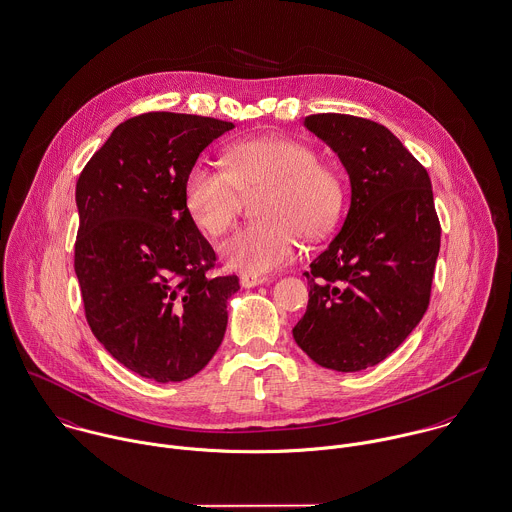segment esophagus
Returning <instances> with one entry per match:
<instances>
[{
  "instance_id": "34e87169",
  "label": "esophagus",
  "mask_w": 512,
  "mask_h": 512,
  "mask_svg": "<svg viewBox=\"0 0 512 512\" xmlns=\"http://www.w3.org/2000/svg\"><path fill=\"white\" fill-rule=\"evenodd\" d=\"M267 283V277H257V275H241V287L243 289H251V287H257V285H265Z\"/></svg>"
}]
</instances>
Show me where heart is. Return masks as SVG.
Here are the masks:
<instances>
[{
  "label": "heart",
  "instance_id": "obj_1",
  "mask_svg": "<svg viewBox=\"0 0 512 512\" xmlns=\"http://www.w3.org/2000/svg\"><path fill=\"white\" fill-rule=\"evenodd\" d=\"M263 190L255 219L219 247L223 263L249 275H263L289 263L308 237L326 233L344 207L342 176L318 162L312 146L271 136L243 140L229 148L227 168L198 160L184 180V202L192 221L221 235L237 219L245 194Z\"/></svg>",
  "mask_w": 512,
  "mask_h": 512
}]
</instances>
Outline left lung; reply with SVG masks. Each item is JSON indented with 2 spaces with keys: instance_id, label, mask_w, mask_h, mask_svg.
<instances>
[{
  "instance_id": "left-lung-1",
  "label": "left lung",
  "mask_w": 512,
  "mask_h": 512,
  "mask_svg": "<svg viewBox=\"0 0 512 512\" xmlns=\"http://www.w3.org/2000/svg\"><path fill=\"white\" fill-rule=\"evenodd\" d=\"M305 126L340 158L350 209L307 271L308 305L293 328L310 360L358 372L388 358L423 318L441 225L427 170L382 124L310 114Z\"/></svg>"
}]
</instances>
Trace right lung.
I'll return each instance as SVG.
<instances>
[{"label": "right lung", "mask_w": 512, "mask_h": 512, "mask_svg": "<svg viewBox=\"0 0 512 512\" xmlns=\"http://www.w3.org/2000/svg\"><path fill=\"white\" fill-rule=\"evenodd\" d=\"M233 124L146 112L118 124L77 182L75 273L87 322L122 366L160 384L196 376L227 328L235 275L207 279L215 253L184 180Z\"/></svg>", "instance_id": "1"}]
</instances>
